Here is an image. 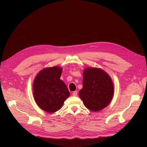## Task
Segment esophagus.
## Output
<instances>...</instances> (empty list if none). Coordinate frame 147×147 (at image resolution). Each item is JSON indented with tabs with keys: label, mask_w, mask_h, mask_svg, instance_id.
Masks as SVG:
<instances>
[{
	"label": "esophagus",
	"mask_w": 147,
	"mask_h": 147,
	"mask_svg": "<svg viewBox=\"0 0 147 147\" xmlns=\"http://www.w3.org/2000/svg\"><path fill=\"white\" fill-rule=\"evenodd\" d=\"M77 92L76 91H74V92H73V96H77Z\"/></svg>",
	"instance_id": "esophagus-1"
}]
</instances>
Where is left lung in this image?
I'll use <instances>...</instances> for the list:
<instances>
[{
  "instance_id": "8db88e82",
  "label": "left lung",
  "mask_w": 147,
  "mask_h": 147,
  "mask_svg": "<svg viewBox=\"0 0 147 147\" xmlns=\"http://www.w3.org/2000/svg\"><path fill=\"white\" fill-rule=\"evenodd\" d=\"M82 88L80 98L88 109L96 112L107 107L114 93L113 84L109 76L98 68H87L83 73Z\"/></svg>"
}]
</instances>
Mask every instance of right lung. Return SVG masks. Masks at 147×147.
Here are the masks:
<instances>
[{"label":"right lung","mask_w":147,"mask_h":147,"mask_svg":"<svg viewBox=\"0 0 147 147\" xmlns=\"http://www.w3.org/2000/svg\"><path fill=\"white\" fill-rule=\"evenodd\" d=\"M62 69L53 67L42 70L36 76L33 90L35 100L42 110L53 113L59 111L70 96L65 83L60 79Z\"/></svg>","instance_id":"obj_1"}]
</instances>
